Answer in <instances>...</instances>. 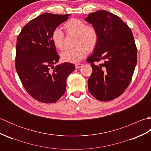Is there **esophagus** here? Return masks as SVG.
Wrapping results in <instances>:
<instances>
[{"label": "esophagus", "mask_w": 151, "mask_h": 151, "mask_svg": "<svg viewBox=\"0 0 151 151\" xmlns=\"http://www.w3.org/2000/svg\"><path fill=\"white\" fill-rule=\"evenodd\" d=\"M83 66V64L82 63H76L75 64V67L76 69H78L80 67H81Z\"/></svg>", "instance_id": "obj_1"}]
</instances>
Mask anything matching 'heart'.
I'll return each instance as SVG.
<instances>
[{
  "label": "heart",
  "mask_w": 151,
  "mask_h": 151,
  "mask_svg": "<svg viewBox=\"0 0 151 151\" xmlns=\"http://www.w3.org/2000/svg\"><path fill=\"white\" fill-rule=\"evenodd\" d=\"M68 34H76V47L63 52L61 57L64 62L77 63L84 58L88 51L93 50L97 45L99 34L97 28L93 24H86L77 18H72L63 25ZM51 39L58 49L62 50L65 48V35L60 28H55L51 35Z\"/></svg>",
  "instance_id": "b5f03b06"
}]
</instances>
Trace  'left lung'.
<instances>
[{"label":"left lung","mask_w":151,"mask_h":151,"mask_svg":"<svg viewBox=\"0 0 151 151\" xmlns=\"http://www.w3.org/2000/svg\"><path fill=\"white\" fill-rule=\"evenodd\" d=\"M97 28L99 39L87 59L93 71L88 89L99 101H110L126 90L137 63V47L132 32L117 15L105 10L89 14L85 19ZM104 60L102 64L95 62Z\"/></svg>","instance_id":"8db88e82"}]
</instances>
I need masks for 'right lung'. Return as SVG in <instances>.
Wrapping results in <instances>:
<instances>
[{"label": "right lung", "instance_id": "right-lung-1", "mask_svg": "<svg viewBox=\"0 0 151 151\" xmlns=\"http://www.w3.org/2000/svg\"><path fill=\"white\" fill-rule=\"evenodd\" d=\"M69 15L45 13L28 22L17 37L16 70L28 93L43 103H54L62 97L67 76L75 69L69 62L54 66L60 56L51 35Z\"/></svg>", "mask_w": 151, "mask_h": 151}]
</instances>
